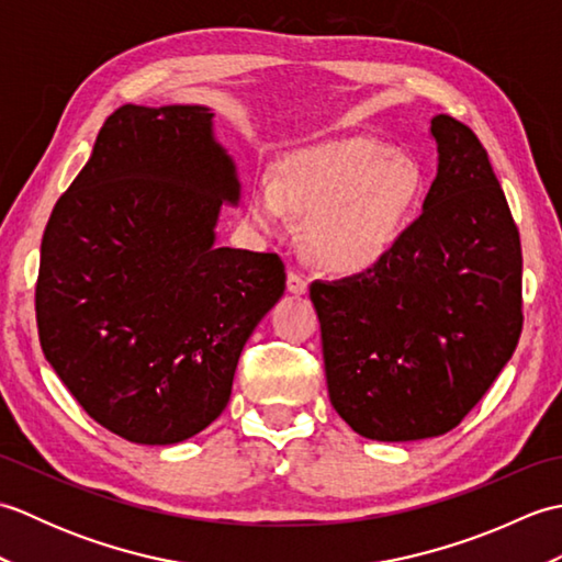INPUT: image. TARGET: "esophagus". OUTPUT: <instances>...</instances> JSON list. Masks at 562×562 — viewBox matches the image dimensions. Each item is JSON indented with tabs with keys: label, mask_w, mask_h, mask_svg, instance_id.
Wrapping results in <instances>:
<instances>
[{
	"label": "esophagus",
	"mask_w": 562,
	"mask_h": 562,
	"mask_svg": "<svg viewBox=\"0 0 562 562\" xmlns=\"http://www.w3.org/2000/svg\"><path fill=\"white\" fill-rule=\"evenodd\" d=\"M308 290V282L296 272H288V292L294 296H304Z\"/></svg>",
	"instance_id": "34e87169"
}]
</instances>
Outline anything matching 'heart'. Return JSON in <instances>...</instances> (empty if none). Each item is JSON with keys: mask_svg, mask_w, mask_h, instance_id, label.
<instances>
[{"mask_svg": "<svg viewBox=\"0 0 562 562\" xmlns=\"http://www.w3.org/2000/svg\"><path fill=\"white\" fill-rule=\"evenodd\" d=\"M423 166L386 142L348 137L294 154L278 183H258L246 220L266 236H284L290 217L304 222V244L318 268L362 274L379 268L408 236L423 210Z\"/></svg>", "mask_w": 562, "mask_h": 562, "instance_id": "obj_1", "label": "heart"}]
</instances>
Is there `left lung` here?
Instances as JSON below:
<instances>
[{"label":"left lung","mask_w":562,"mask_h":562,"mask_svg":"<svg viewBox=\"0 0 562 562\" xmlns=\"http://www.w3.org/2000/svg\"><path fill=\"white\" fill-rule=\"evenodd\" d=\"M437 176L423 214L379 268L316 280L326 384L357 435L415 441L457 427L521 333V244L487 151L435 115Z\"/></svg>","instance_id":"8db88e82"}]
</instances>
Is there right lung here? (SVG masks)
<instances>
[{
	"instance_id": "obj_1",
	"label": "right lung",
	"mask_w": 562,
	"mask_h": 562,
	"mask_svg": "<svg viewBox=\"0 0 562 562\" xmlns=\"http://www.w3.org/2000/svg\"><path fill=\"white\" fill-rule=\"evenodd\" d=\"M241 200L207 105L117 109L41 244L45 360L93 420L178 445L217 420L238 357L284 292L274 254L217 246Z\"/></svg>"
}]
</instances>
